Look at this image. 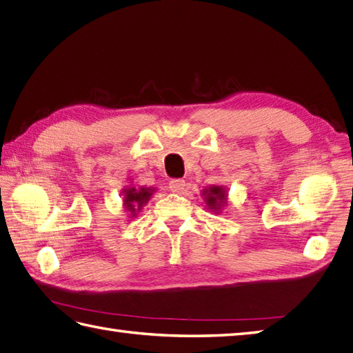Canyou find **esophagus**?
I'll return each instance as SVG.
<instances>
[{
  "instance_id": "esophagus-1",
  "label": "esophagus",
  "mask_w": 353,
  "mask_h": 353,
  "mask_svg": "<svg viewBox=\"0 0 353 353\" xmlns=\"http://www.w3.org/2000/svg\"><path fill=\"white\" fill-rule=\"evenodd\" d=\"M185 181H182V179H172L170 182V190L172 192H182L185 190Z\"/></svg>"
}]
</instances>
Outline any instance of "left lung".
I'll return each mask as SVG.
<instances>
[{
	"label": "left lung",
	"instance_id": "1",
	"mask_svg": "<svg viewBox=\"0 0 353 353\" xmlns=\"http://www.w3.org/2000/svg\"><path fill=\"white\" fill-rule=\"evenodd\" d=\"M202 199L206 208L214 214H220L228 205V190L222 185H211L202 191Z\"/></svg>",
	"mask_w": 353,
	"mask_h": 353
}]
</instances>
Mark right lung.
Segmentation results:
<instances>
[{"instance_id": "obj_1", "label": "right lung", "mask_w": 353, "mask_h": 353, "mask_svg": "<svg viewBox=\"0 0 353 353\" xmlns=\"http://www.w3.org/2000/svg\"><path fill=\"white\" fill-rule=\"evenodd\" d=\"M156 188H147V186H125L122 190V206L123 210L128 212L130 219L137 217V214L142 211L145 205L148 203V200L153 197V192Z\"/></svg>"}]
</instances>
